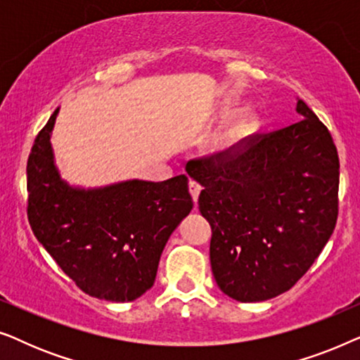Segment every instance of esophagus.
<instances>
[{"mask_svg": "<svg viewBox=\"0 0 360 360\" xmlns=\"http://www.w3.org/2000/svg\"><path fill=\"white\" fill-rule=\"evenodd\" d=\"M188 186H190V193H191V196H193V200H195V203H196V201H198L200 191H201V185L196 184L195 180H190Z\"/></svg>", "mask_w": 360, "mask_h": 360, "instance_id": "esophagus-1", "label": "esophagus"}]
</instances>
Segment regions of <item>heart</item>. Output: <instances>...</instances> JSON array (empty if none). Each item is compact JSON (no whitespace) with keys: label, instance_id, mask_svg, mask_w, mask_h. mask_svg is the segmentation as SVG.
<instances>
[{"label":"heart","instance_id":"b5f03b06","mask_svg":"<svg viewBox=\"0 0 360 360\" xmlns=\"http://www.w3.org/2000/svg\"><path fill=\"white\" fill-rule=\"evenodd\" d=\"M257 127V117L252 111H240L234 120L224 127L223 132L216 139V150L221 154H228L238 149Z\"/></svg>","mask_w":360,"mask_h":360}]
</instances>
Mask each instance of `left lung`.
<instances>
[{
    "instance_id": "1",
    "label": "left lung",
    "mask_w": 360,
    "mask_h": 360,
    "mask_svg": "<svg viewBox=\"0 0 360 360\" xmlns=\"http://www.w3.org/2000/svg\"><path fill=\"white\" fill-rule=\"evenodd\" d=\"M297 112L303 120L292 126L186 164L203 186L198 206L213 231L214 280L238 302H264L292 288L336 228V146L307 103L298 100Z\"/></svg>"
}]
</instances>
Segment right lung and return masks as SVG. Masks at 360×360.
<instances>
[{"label": "right lung", "mask_w": 360, "mask_h": 360, "mask_svg": "<svg viewBox=\"0 0 360 360\" xmlns=\"http://www.w3.org/2000/svg\"><path fill=\"white\" fill-rule=\"evenodd\" d=\"M58 108L27 159L32 233L77 287L108 302H132L155 282L170 234L193 208L185 175L80 188L62 180L51 132Z\"/></svg>", "instance_id": "obj_1"}]
</instances>
